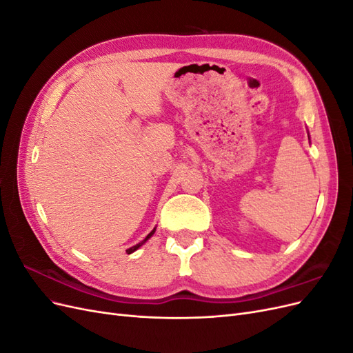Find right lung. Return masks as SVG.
I'll return each instance as SVG.
<instances>
[{
  "mask_svg": "<svg viewBox=\"0 0 353 353\" xmlns=\"http://www.w3.org/2000/svg\"><path fill=\"white\" fill-rule=\"evenodd\" d=\"M154 231H156V228H153V230H152V232H150V234H148V236H147V237H145V239H144L143 241H140V243H138V244L132 245V248H130V249H128V250H126V253H128V254H130V253L135 252L137 249H140V248H141V245H143V244H144V243H145V241H147L148 239H150V237L153 236V234H154Z\"/></svg>",
  "mask_w": 353,
  "mask_h": 353,
  "instance_id": "obj_1",
  "label": "right lung"
}]
</instances>
